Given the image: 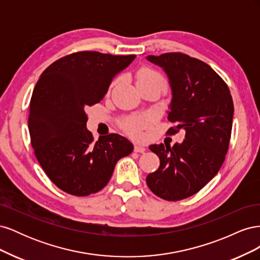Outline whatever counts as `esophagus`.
<instances>
[{
    "label": "esophagus",
    "mask_w": 260,
    "mask_h": 260,
    "mask_svg": "<svg viewBox=\"0 0 260 260\" xmlns=\"http://www.w3.org/2000/svg\"><path fill=\"white\" fill-rule=\"evenodd\" d=\"M145 151H146V148H145V146H142V145H139V144L135 145V152H137V153H144Z\"/></svg>",
    "instance_id": "34e87169"
}]
</instances>
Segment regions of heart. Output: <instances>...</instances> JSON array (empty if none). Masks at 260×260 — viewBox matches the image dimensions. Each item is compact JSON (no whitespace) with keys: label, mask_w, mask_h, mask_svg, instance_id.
<instances>
[{"label":"heart","mask_w":260,"mask_h":260,"mask_svg":"<svg viewBox=\"0 0 260 260\" xmlns=\"http://www.w3.org/2000/svg\"><path fill=\"white\" fill-rule=\"evenodd\" d=\"M136 82L138 88L145 86L148 84H159L165 86L164 77L151 67L144 66L136 75ZM151 122L148 117H125L121 120L120 125L122 130L132 138H139L141 131Z\"/></svg>","instance_id":"obj_1"}]
</instances>
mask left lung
<instances>
[{
	"label": "left lung",
	"mask_w": 260,
	"mask_h": 260,
	"mask_svg": "<svg viewBox=\"0 0 260 260\" xmlns=\"http://www.w3.org/2000/svg\"><path fill=\"white\" fill-rule=\"evenodd\" d=\"M147 59L164 68L172 90L168 120L177 125L167 133L185 130L182 143L154 144L159 168L146 177L155 195L181 201L198 193L221 168L229 148L233 101L226 83L206 62L172 52Z\"/></svg>",
	"instance_id": "left-lung-1"
}]
</instances>
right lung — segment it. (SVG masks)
<instances>
[{"instance_id": "add662e5", "label": "right lung", "mask_w": 260, "mask_h": 260, "mask_svg": "<svg viewBox=\"0 0 260 260\" xmlns=\"http://www.w3.org/2000/svg\"><path fill=\"white\" fill-rule=\"evenodd\" d=\"M135 57L76 52L54 61L39 78L29 105L30 141L46 176L61 191L75 196L101 191L117 161L132 153L133 145L116 133L94 142L85 109L103 100Z\"/></svg>"}]
</instances>
